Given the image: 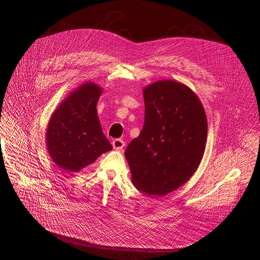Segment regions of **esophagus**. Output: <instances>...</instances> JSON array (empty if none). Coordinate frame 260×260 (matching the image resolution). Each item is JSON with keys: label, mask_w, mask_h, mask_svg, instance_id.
Returning <instances> with one entry per match:
<instances>
[{"label": "esophagus", "mask_w": 260, "mask_h": 260, "mask_svg": "<svg viewBox=\"0 0 260 260\" xmlns=\"http://www.w3.org/2000/svg\"><path fill=\"white\" fill-rule=\"evenodd\" d=\"M112 146H113L114 149H116V150H121L122 148L125 147V142H123V141L120 140V139H115V140H113V142H112Z\"/></svg>", "instance_id": "obj_1"}]
</instances>
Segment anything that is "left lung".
Here are the masks:
<instances>
[{
    "mask_svg": "<svg viewBox=\"0 0 260 260\" xmlns=\"http://www.w3.org/2000/svg\"><path fill=\"white\" fill-rule=\"evenodd\" d=\"M144 102V126L125 156L135 187L150 197L165 196L199 166L207 138L206 115L197 95L172 80L148 85Z\"/></svg>",
    "mask_w": 260,
    "mask_h": 260,
    "instance_id": "left-lung-1",
    "label": "left lung"
}]
</instances>
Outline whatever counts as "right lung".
<instances>
[{
	"mask_svg": "<svg viewBox=\"0 0 260 260\" xmlns=\"http://www.w3.org/2000/svg\"><path fill=\"white\" fill-rule=\"evenodd\" d=\"M100 86L86 82L55 111L46 131L47 149L63 170L79 171L112 149L102 130L96 104Z\"/></svg>",
	"mask_w": 260,
	"mask_h": 260,
	"instance_id": "1",
	"label": "right lung"
}]
</instances>
